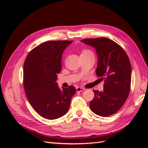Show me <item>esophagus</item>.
I'll use <instances>...</instances> for the list:
<instances>
[{
  "instance_id": "esophagus-1",
  "label": "esophagus",
  "mask_w": 148,
  "mask_h": 148,
  "mask_svg": "<svg viewBox=\"0 0 148 148\" xmlns=\"http://www.w3.org/2000/svg\"><path fill=\"white\" fill-rule=\"evenodd\" d=\"M76 89H77V92H81V91H83L85 90L84 88H83L82 87H79V86L76 88Z\"/></svg>"
}]
</instances>
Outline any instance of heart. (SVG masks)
<instances>
[{"label":"heart","instance_id":"b5f03b06","mask_svg":"<svg viewBox=\"0 0 148 148\" xmlns=\"http://www.w3.org/2000/svg\"><path fill=\"white\" fill-rule=\"evenodd\" d=\"M90 52V51H88V50H85V51H83V52Z\"/></svg>","mask_w":148,"mask_h":148}]
</instances>
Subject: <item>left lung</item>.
<instances>
[{
  "label": "left lung",
  "instance_id": "obj_1",
  "mask_svg": "<svg viewBox=\"0 0 148 148\" xmlns=\"http://www.w3.org/2000/svg\"><path fill=\"white\" fill-rule=\"evenodd\" d=\"M81 42L95 49L96 74L105 79L103 91L94 90L90 109L97 115L108 117L118 112L127 99L132 78L130 62L123 49L109 38L84 39Z\"/></svg>",
  "mask_w": 148,
  "mask_h": 148
}]
</instances>
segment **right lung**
<instances>
[{"label": "right lung", "mask_w": 148, "mask_h": 148, "mask_svg": "<svg viewBox=\"0 0 148 148\" xmlns=\"http://www.w3.org/2000/svg\"><path fill=\"white\" fill-rule=\"evenodd\" d=\"M73 41H51L34 48L26 57L23 66V84L26 97L41 116L54 120L64 115L76 92L73 86H58L62 56Z\"/></svg>", "instance_id": "right-lung-1"}]
</instances>
